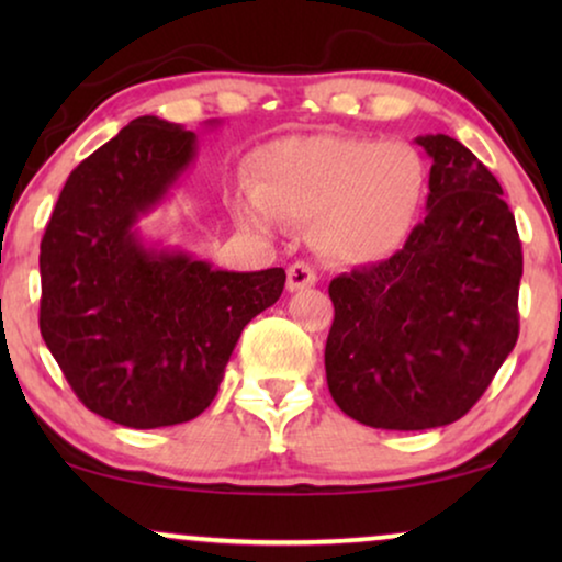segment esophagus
Returning a JSON list of instances; mask_svg holds the SVG:
<instances>
[{"label": "esophagus", "instance_id": "esophagus-1", "mask_svg": "<svg viewBox=\"0 0 562 562\" xmlns=\"http://www.w3.org/2000/svg\"><path fill=\"white\" fill-rule=\"evenodd\" d=\"M314 281H317V273H314L306 263L289 266V271H286V289L289 291L310 289V286H314Z\"/></svg>", "mask_w": 562, "mask_h": 562}]
</instances>
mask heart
Masks as SVG:
<instances>
[{"mask_svg":"<svg viewBox=\"0 0 562 562\" xmlns=\"http://www.w3.org/2000/svg\"><path fill=\"white\" fill-rule=\"evenodd\" d=\"M252 187L233 194L245 227L271 235L312 222L310 240L337 266H368L402 248L427 199L425 158L406 143L291 135L252 153Z\"/></svg>","mask_w":562,"mask_h":562,"instance_id":"obj_1","label":"heart"}]
</instances>
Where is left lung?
Returning a JSON list of instances; mask_svg holds the SVG:
<instances>
[{
  "mask_svg": "<svg viewBox=\"0 0 562 562\" xmlns=\"http://www.w3.org/2000/svg\"><path fill=\"white\" fill-rule=\"evenodd\" d=\"M432 158L427 217L381 263L329 283L325 348L335 404L375 429L463 417L519 335L521 243L496 176L450 135H419Z\"/></svg>",
  "mask_w": 562,
  "mask_h": 562,
  "instance_id": "left-lung-1",
  "label": "left lung"
}]
</instances>
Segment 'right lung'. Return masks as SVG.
<instances>
[{
	"label": "right lung",
	"instance_id": "add662e5",
	"mask_svg": "<svg viewBox=\"0 0 562 562\" xmlns=\"http://www.w3.org/2000/svg\"><path fill=\"white\" fill-rule=\"evenodd\" d=\"M196 150L176 122L133 120L74 168L41 243L43 340L83 406L122 427L199 417L243 327L286 283L283 268L222 271L143 235Z\"/></svg>",
	"mask_w": 562,
	"mask_h": 562
}]
</instances>
